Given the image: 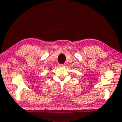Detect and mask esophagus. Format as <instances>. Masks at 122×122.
<instances>
[{"instance_id":"obj_1","label":"esophagus","mask_w":122,"mask_h":122,"mask_svg":"<svg viewBox=\"0 0 122 122\" xmlns=\"http://www.w3.org/2000/svg\"><path fill=\"white\" fill-rule=\"evenodd\" d=\"M58 66H60V67H63V66H65L64 64H58Z\"/></svg>"}]
</instances>
